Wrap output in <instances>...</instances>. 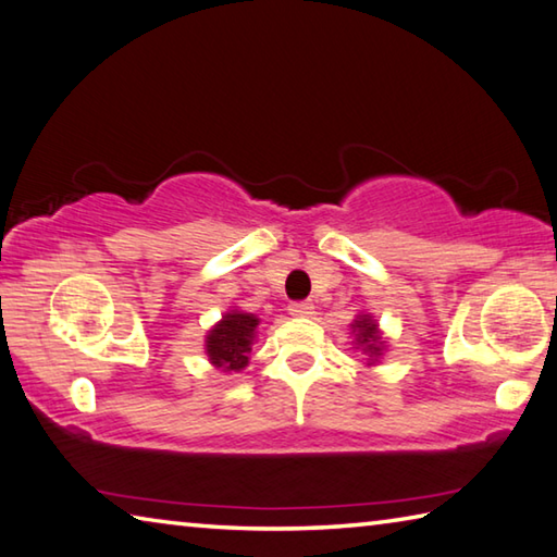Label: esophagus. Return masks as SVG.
<instances>
[{
  "label": "esophagus",
  "instance_id": "1",
  "mask_svg": "<svg viewBox=\"0 0 557 557\" xmlns=\"http://www.w3.org/2000/svg\"><path fill=\"white\" fill-rule=\"evenodd\" d=\"M288 310H290V315H296V318H310L315 313V306L310 304V300H296V304L288 306Z\"/></svg>",
  "mask_w": 557,
  "mask_h": 557
}]
</instances>
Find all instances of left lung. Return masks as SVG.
<instances>
[{
  "label": "left lung",
  "mask_w": 557,
  "mask_h": 557,
  "mask_svg": "<svg viewBox=\"0 0 557 557\" xmlns=\"http://www.w3.org/2000/svg\"><path fill=\"white\" fill-rule=\"evenodd\" d=\"M352 333H355L357 349H362V352L369 357V364H374L384 352V339H382V333H379V325L374 323V318L357 315V320L352 323Z\"/></svg>",
  "instance_id": "8db88e82"
}]
</instances>
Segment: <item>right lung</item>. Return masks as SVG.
<instances>
[{
  "label": "right lung",
  "mask_w": 557,
  "mask_h": 557,
  "mask_svg": "<svg viewBox=\"0 0 557 557\" xmlns=\"http://www.w3.org/2000/svg\"><path fill=\"white\" fill-rule=\"evenodd\" d=\"M259 318L242 310H230L224 313L218 325H214L208 337H205V352L210 362L222 369V372H239L249 364V352L257 337Z\"/></svg>",
  "instance_id": "right-lung-1"
}]
</instances>
